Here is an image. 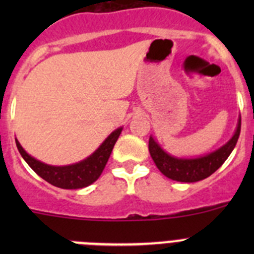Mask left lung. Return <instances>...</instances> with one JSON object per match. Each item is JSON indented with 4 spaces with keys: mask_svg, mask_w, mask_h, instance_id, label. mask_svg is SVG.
<instances>
[{
    "mask_svg": "<svg viewBox=\"0 0 254 254\" xmlns=\"http://www.w3.org/2000/svg\"><path fill=\"white\" fill-rule=\"evenodd\" d=\"M239 134H241V117L238 120L237 129H235L233 137L220 149L203 155V156L192 159L173 156L167 151H164L152 136H150L149 138V151L155 165L164 176L173 181L193 183V182L202 181V179L210 177L212 173L216 172L223 165L224 161L229 158V155L234 150Z\"/></svg>",
    "mask_w": 254,
    "mask_h": 254,
    "instance_id": "obj_1",
    "label": "left lung"
}]
</instances>
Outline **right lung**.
<instances>
[{
    "mask_svg": "<svg viewBox=\"0 0 254 254\" xmlns=\"http://www.w3.org/2000/svg\"><path fill=\"white\" fill-rule=\"evenodd\" d=\"M122 129L123 127H120L112 132L90 156H87L86 159L78 161V163L64 165V167L48 165V164L37 160L22 149L16 138L15 141H16L17 150L21 154L22 159L44 181L58 188H64V190H78V188L90 186L99 178Z\"/></svg>",
    "mask_w": 254,
    "mask_h": 254,
    "instance_id": "add662e5",
    "label": "right lung"
}]
</instances>
